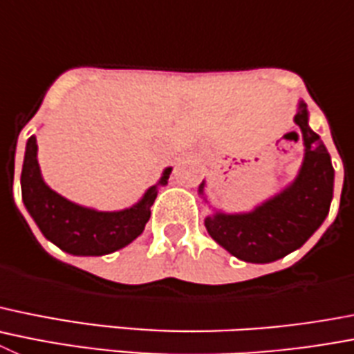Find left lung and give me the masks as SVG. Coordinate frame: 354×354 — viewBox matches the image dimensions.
<instances>
[{
  "label": "left lung",
  "instance_id": "8db88e82",
  "mask_svg": "<svg viewBox=\"0 0 354 354\" xmlns=\"http://www.w3.org/2000/svg\"><path fill=\"white\" fill-rule=\"evenodd\" d=\"M295 122L304 137L306 154L290 186L251 212H214L205 228L217 244L248 263H270L302 248L328 216L333 198V167L325 144L309 126V112L298 103ZM205 180L198 193L203 196Z\"/></svg>",
  "mask_w": 354,
  "mask_h": 354
}]
</instances>
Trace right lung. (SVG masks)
Masks as SVG:
<instances>
[{"label":"right lung","instance_id":"add662e5","mask_svg":"<svg viewBox=\"0 0 354 354\" xmlns=\"http://www.w3.org/2000/svg\"><path fill=\"white\" fill-rule=\"evenodd\" d=\"M37 137H29L22 163V202L47 241L73 256H103L131 244L145 228L158 186H165L171 168H165L160 183L149 187L133 207L115 212L82 207L45 184L37 160Z\"/></svg>","mask_w":354,"mask_h":354}]
</instances>
